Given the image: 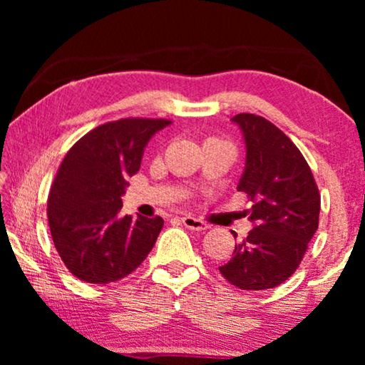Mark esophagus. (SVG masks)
<instances>
[{"label":"esophagus","instance_id":"obj_1","mask_svg":"<svg viewBox=\"0 0 365 365\" xmlns=\"http://www.w3.org/2000/svg\"><path fill=\"white\" fill-rule=\"evenodd\" d=\"M181 222L187 229H191V231H207L209 229V224H206L204 221H201V219H197L194 216H184V217H181Z\"/></svg>","mask_w":365,"mask_h":365}]
</instances>
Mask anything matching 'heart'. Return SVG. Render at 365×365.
<instances>
[{
  "label": "heart",
  "mask_w": 365,
  "mask_h": 365,
  "mask_svg": "<svg viewBox=\"0 0 365 365\" xmlns=\"http://www.w3.org/2000/svg\"><path fill=\"white\" fill-rule=\"evenodd\" d=\"M211 141H216V143H222V141H219V139H207L206 143H211Z\"/></svg>",
  "instance_id": "1"
}]
</instances>
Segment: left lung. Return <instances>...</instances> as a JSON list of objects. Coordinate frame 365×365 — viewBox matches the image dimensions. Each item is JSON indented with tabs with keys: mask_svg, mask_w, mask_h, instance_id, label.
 Masks as SVG:
<instances>
[{
	"mask_svg": "<svg viewBox=\"0 0 365 365\" xmlns=\"http://www.w3.org/2000/svg\"><path fill=\"white\" fill-rule=\"evenodd\" d=\"M231 121L246 144L237 191L252 199L247 219L254 227L219 271L239 289L264 291L282 284L301 264L317 231L321 196L306 159L281 129L249 113Z\"/></svg>",
	"mask_w": 365,
	"mask_h": 365,
	"instance_id": "obj_1",
	"label": "left lung"
}]
</instances>
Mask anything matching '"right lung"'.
Returning a JSON list of instances; mask_svg holds the SVG:
<instances>
[{"label": "right lung", "mask_w": 365, "mask_h": 365, "mask_svg": "<svg viewBox=\"0 0 365 365\" xmlns=\"http://www.w3.org/2000/svg\"><path fill=\"white\" fill-rule=\"evenodd\" d=\"M168 119H119L89 131L64 156L48 197L53 242L74 276L89 284L126 277L148 257L163 217L123 216L128 179Z\"/></svg>", "instance_id": "add662e5"}]
</instances>
